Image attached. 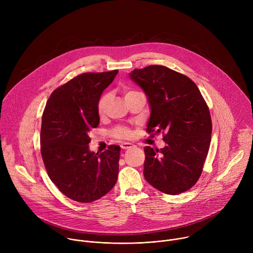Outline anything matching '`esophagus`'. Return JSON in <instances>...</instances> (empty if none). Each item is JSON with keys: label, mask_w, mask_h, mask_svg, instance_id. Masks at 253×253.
I'll list each match as a JSON object with an SVG mask.
<instances>
[{"label": "esophagus", "mask_w": 253, "mask_h": 253, "mask_svg": "<svg viewBox=\"0 0 253 253\" xmlns=\"http://www.w3.org/2000/svg\"><path fill=\"white\" fill-rule=\"evenodd\" d=\"M121 148L123 149V150H125V149H130V148H133L134 147V145L132 143H128V142H124V143H121Z\"/></svg>", "instance_id": "esophagus-1"}]
</instances>
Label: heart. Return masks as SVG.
<instances>
[{"instance_id": "1", "label": "heart", "mask_w": 253, "mask_h": 253, "mask_svg": "<svg viewBox=\"0 0 253 253\" xmlns=\"http://www.w3.org/2000/svg\"><path fill=\"white\" fill-rule=\"evenodd\" d=\"M136 91L133 90H126L125 91V97L128 95L133 94ZM107 101H108V95L104 94L101 96V98L98 101L97 104V111L99 113V115H102L105 112V108L107 105ZM111 136L113 139L115 140H124V139H130L132 137V132L130 129H128L127 127H123V126H118L115 127L111 132H110Z\"/></svg>"}]
</instances>
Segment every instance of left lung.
<instances>
[{
    "instance_id": "8db88e82",
    "label": "left lung",
    "mask_w": 253,
    "mask_h": 253,
    "mask_svg": "<svg viewBox=\"0 0 253 253\" xmlns=\"http://www.w3.org/2000/svg\"><path fill=\"white\" fill-rule=\"evenodd\" d=\"M130 78L146 93L151 108L148 134L162 132L166 146L144 147V177L157 190L176 195L198 181L208 154L212 122L196 84L162 65L134 69Z\"/></svg>"
}]
</instances>
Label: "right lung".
Segmentation results:
<instances>
[{
  "instance_id": "right-lung-1",
  "label": "right lung",
  "mask_w": 253,
  "mask_h": 253,
  "mask_svg": "<svg viewBox=\"0 0 253 253\" xmlns=\"http://www.w3.org/2000/svg\"><path fill=\"white\" fill-rule=\"evenodd\" d=\"M118 70L83 73L53 91L43 112L41 155L52 182L68 198L93 202L117 182L120 147L89 150V132L99 125L97 104Z\"/></svg>"
}]
</instances>
